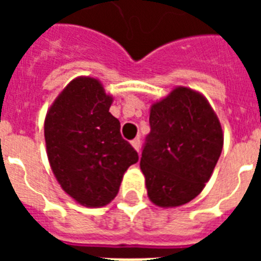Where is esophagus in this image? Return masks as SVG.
Masks as SVG:
<instances>
[{
    "mask_svg": "<svg viewBox=\"0 0 261 261\" xmlns=\"http://www.w3.org/2000/svg\"><path fill=\"white\" fill-rule=\"evenodd\" d=\"M131 145H133V147H134L135 150L139 151V149H141V138L137 137L135 139H133V141H131Z\"/></svg>",
    "mask_w": 261,
    "mask_h": 261,
    "instance_id": "obj_1",
    "label": "esophagus"
}]
</instances>
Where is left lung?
<instances>
[{"mask_svg":"<svg viewBox=\"0 0 261 261\" xmlns=\"http://www.w3.org/2000/svg\"><path fill=\"white\" fill-rule=\"evenodd\" d=\"M141 169L149 198L160 207L186 204L208 181L223 146L221 123L198 92L176 88L150 110Z\"/></svg>","mask_w":261,"mask_h":261,"instance_id":"1","label":"left lung"}]
</instances>
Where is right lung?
<instances>
[{
  "instance_id": "obj_1",
  "label": "right lung",
  "mask_w": 261,
  "mask_h": 261,
  "mask_svg": "<svg viewBox=\"0 0 261 261\" xmlns=\"http://www.w3.org/2000/svg\"><path fill=\"white\" fill-rule=\"evenodd\" d=\"M112 97L90 77L73 80L59 94L44 122L47 155L55 177L75 202L106 206L116 196L127 168L138 153L123 139L112 116Z\"/></svg>"
}]
</instances>
